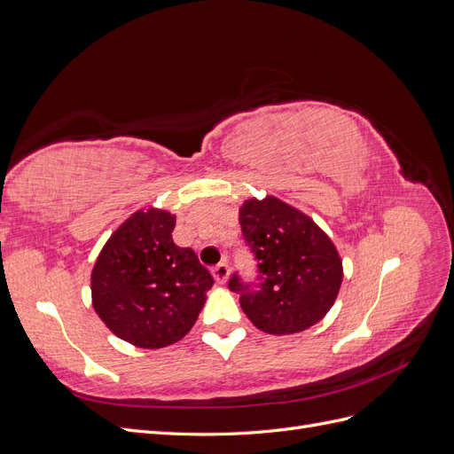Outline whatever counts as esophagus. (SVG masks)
I'll return each instance as SVG.
<instances>
[{"mask_svg":"<svg viewBox=\"0 0 454 454\" xmlns=\"http://www.w3.org/2000/svg\"><path fill=\"white\" fill-rule=\"evenodd\" d=\"M212 274L217 284H225L227 278H229V265L227 263H217L214 269H212Z\"/></svg>","mask_w":454,"mask_h":454,"instance_id":"obj_1","label":"esophagus"}]
</instances>
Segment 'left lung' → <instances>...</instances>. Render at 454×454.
Here are the masks:
<instances>
[{"instance_id":"8db88e82","label":"left lung","mask_w":454,"mask_h":454,"mask_svg":"<svg viewBox=\"0 0 454 454\" xmlns=\"http://www.w3.org/2000/svg\"><path fill=\"white\" fill-rule=\"evenodd\" d=\"M246 246L257 277L232 272L229 290L265 333L290 335L320 322L333 307L342 282V261L333 242L309 215L274 197L250 199L240 208Z\"/></svg>"}]
</instances>
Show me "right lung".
Masks as SVG:
<instances>
[{
  "label": "right lung",
  "instance_id": "1",
  "mask_svg": "<svg viewBox=\"0 0 454 454\" xmlns=\"http://www.w3.org/2000/svg\"><path fill=\"white\" fill-rule=\"evenodd\" d=\"M174 225L176 215L167 210L132 214L92 269L96 314L134 347L162 348L184 339L214 286L197 254L174 244Z\"/></svg>",
  "mask_w": 454,
  "mask_h": 454
}]
</instances>
